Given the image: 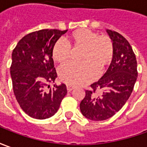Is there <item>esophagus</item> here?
<instances>
[{
  "label": "esophagus",
  "mask_w": 147,
  "mask_h": 147,
  "mask_svg": "<svg viewBox=\"0 0 147 147\" xmlns=\"http://www.w3.org/2000/svg\"><path fill=\"white\" fill-rule=\"evenodd\" d=\"M67 91H68V92H71L72 89H74V86H71V85H67Z\"/></svg>",
  "instance_id": "esophagus-1"
}]
</instances>
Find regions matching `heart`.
Returning <instances> with one entry per match:
<instances>
[{
	"label": "heart",
	"mask_w": 147,
	"mask_h": 147,
	"mask_svg": "<svg viewBox=\"0 0 147 147\" xmlns=\"http://www.w3.org/2000/svg\"><path fill=\"white\" fill-rule=\"evenodd\" d=\"M67 42L59 40L53 45L52 56L54 61L63 63L71 58L73 49H81L82 61H72L59 69L62 80L70 85H82L93 80L98 69L102 71L111 63L114 58V45L107 35L98 36L86 29H79L67 36Z\"/></svg>",
	"instance_id": "obj_1"
}]
</instances>
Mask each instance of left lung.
<instances>
[{
  "label": "left lung",
  "mask_w": 147,
  "mask_h": 147,
  "mask_svg": "<svg viewBox=\"0 0 147 147\" xmlns=\"http://www.w3.org/2000/svg\"><path fill=\"white\" fill-rule=\"evenodd\" d=\"M114 45V58L103 76L85 90L80 109L87 119L101 121L123 107L133 92L138 77L137 60L129 41L122 35L107 30ZM96 91L100 94L96 95Z\"/></svg>",
  "instance_id": "8db88e82"
}]
</instances>
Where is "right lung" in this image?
Masks as SVG:
<instances>
[{
  "label": "right lung",
  "instance_id": "obj_1",
  "mask_svg": "<svg viewBox=\"0 0 147 147\" xmlns=\"http://www.w3.org/2000/svg\"><path fill=\"white\" fill-rule=\"evenodd\" d=\"M67 31L33 32L24 36L13 49L10 67L13 94L23 111L34 119L53 116L67 93L64 84L45 89L57 77L52 58L53 45Z\"/></svg>",
  "mask_w": 147,
  "mask_h": 147
}]
</instances>
